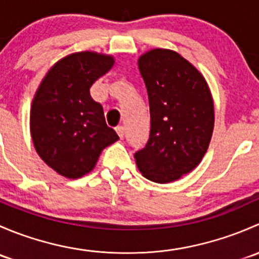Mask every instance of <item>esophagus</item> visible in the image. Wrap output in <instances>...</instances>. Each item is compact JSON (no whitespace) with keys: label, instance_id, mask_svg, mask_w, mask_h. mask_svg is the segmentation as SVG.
I'll use <instances>...</instances> for the list:
<instances>
[{"label":"esophagus","instance_id":"esophagus-1","mask_svg":"<svg viewBox=\"0 0 259 259\" xmlns=\"http://www.w3.org/2000/svg\"><path fill=\"white\" fill-rule=\"evenodd\" d=\"M115 130H116V133H117V135H119L120 139H122V138H124V135H125L124 126H121V125H119V126L115 127Z\"/></svg>","mask_w":259,"mask_h":259}]
</instances>
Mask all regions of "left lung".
I'll use <instances>...</instances> for the list:
<instances>
[{
    "mask_svg": "<svg viewBox=\"0 0 259 259\" xmlns=\"http://www.w3.org/2000/svg\"><path fill=\"white\" fill-rule=\"evenodd\" d=\"M138 65L148 91L150 134L135 161L146 179L174 182L207 153L214 127L210 90L203 75L171 50H150Z\"/></svg>",
    "mask_w": 259,
    "mask_h": 259,
    "instance_id": "8db88e82",
    "label": "left lung"
}]
</instances>
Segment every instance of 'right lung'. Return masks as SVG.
<instances>
[{
	"instance_id": "right-lung-1",
	"label": "right lung",
	"mask_w": 259,
	"mask_h": 259,
	"mask_svg": "<svg viewBox=\"0 0 259 259\" xmlns=\"http://www.w3.org/2000/svg\"><path fill=\"white\" fill-rule=\"evenodd\" d=\"M113 65L110 55L75 52L57 61L36 91L31 137L40 158L60 176L88 174L103 149L119 139L106 125L103 106L90 96L93 83Z\"/></svg>"
}]
</instances>
